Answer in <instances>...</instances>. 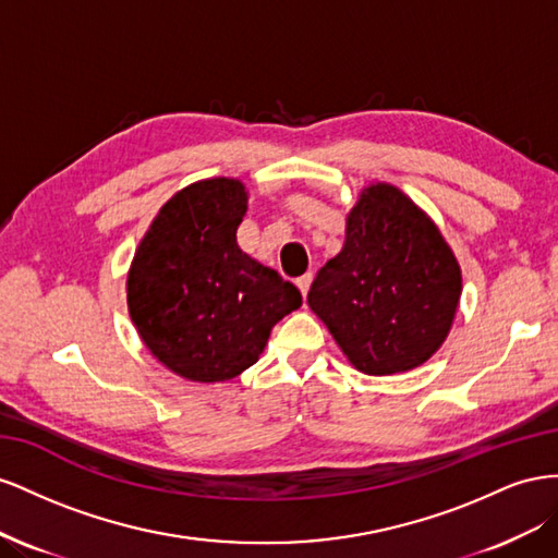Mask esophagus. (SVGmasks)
Masks as SVG:
<instances>
[{
  "label": "esophagus",
  "instance_id": "1",
  "mask_svg": "<svg viewBox=\"0 0 558 558\" xmlns=\"http://www.w3.org/2000/svg\"><path fill=\"white\" fill-rule=\"evenodd\" d=\"M311 282H313V274H304L301 278H296V288H299V292L301 294H308V290H311Z\"/></svg>",
  "mask_w": 558,
  "mask_h": 558
}]
</instances>
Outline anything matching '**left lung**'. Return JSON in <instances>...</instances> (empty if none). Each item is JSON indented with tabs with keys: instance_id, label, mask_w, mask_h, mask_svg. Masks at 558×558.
<instances>
[{
	"instance_id": "1",
	"label": "left lung",
	"mask_w": 558,
	"mask_h": 558,
	"mask_svg": "<svg viewBox=\"0 0 558 558\" xmlns=\"http://www.w3.org/2000/svg\"><path fill=\"white\" fill-rule=\"evenodd\" d=\"M460 268L400 189L374 184L348 215L345 245L315 276L308 306L364 374L418 367L447 339Z\"/></svg>"
}]
</instances>
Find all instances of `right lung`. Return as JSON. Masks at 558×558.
<instances>
[{
    "instance_id": "obj_1",
    "label": "right lung",
    "mask_w": 558,
    "mask_h": 558,
    "mask_svg": "<svg viewBox=\"0 0 558 558\" xmlns=\"http://www.w3.org/2000/svg\"><path fill=\"white\" fill-rule=\"evenodd\" d=\"M238 180H203L156 215L129 274V308L142 341L189 380H229L259 360L301 292L238 247L247 210Z\"/></svg>"
}]
</instances>
